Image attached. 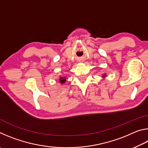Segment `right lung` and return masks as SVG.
Returning <instances> with one entry per match:
<instances>
[{"label": "right lung", "instance_id": "obj_1", "mask_svg": "<svg viewBox=\"0 0 148 148\" xmlns=\"http://www.w3.org/2000/svg\"><path fill=\"white\" fill-rule=\"evenodd\" d=\"M65 81H66V80H65V79L64 78V77H60V82H61V83L63 84V83H64Z\"/></svg>", "mask_w": 148, "mask_h": 148}]
</instances>
